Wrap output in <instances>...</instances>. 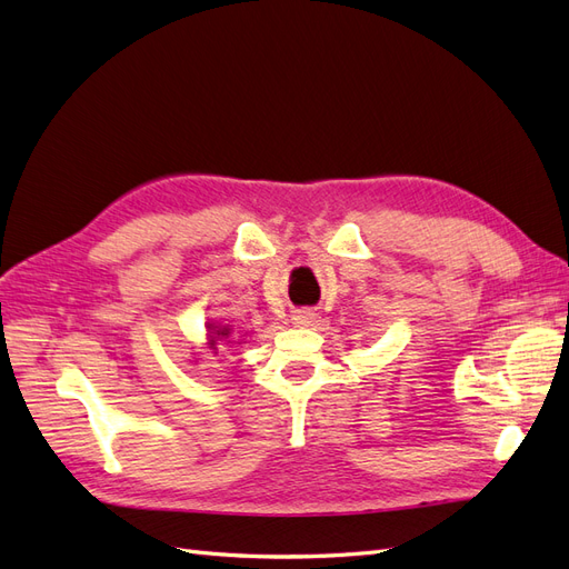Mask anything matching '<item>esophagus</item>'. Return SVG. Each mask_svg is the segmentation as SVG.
<instances>
[{"instance_id":"obj_1","label":"esophagus","mask_w":569,"mask_h":569,"mask_svg":"<svg viewBox=\"0 0 569 569\" xmlns=\"http://www.w3.org/2000/svg\"><path fill=\"white\" fill-rule=\"evenodd\" d=\"M316 311L313 308H297L295 313H291V322H295L297 327H308L313 320H316Z\"/></svg>"}]
</instances>
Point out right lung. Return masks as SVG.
Segmentation results:
<instances>
[{
    "label": "right lung",
    "instance_id": "1",
    "mask_svg": "<svg viewBox=\"0 0 569 569\" xmlns=\"http://www.w3.org/2000/svg\"><path fill=\"white\" fill-rule=\"evenodd\" d=\"M230 330H232L230 325H218V327H216V325H209V332H211V335H209V337H211V339H209V347H211V349H216V343H218V341L228 339V337L232 335Z\"/></svg>",
    "mask_w": 569,
    "mask_h": 569
}]
</instances>
